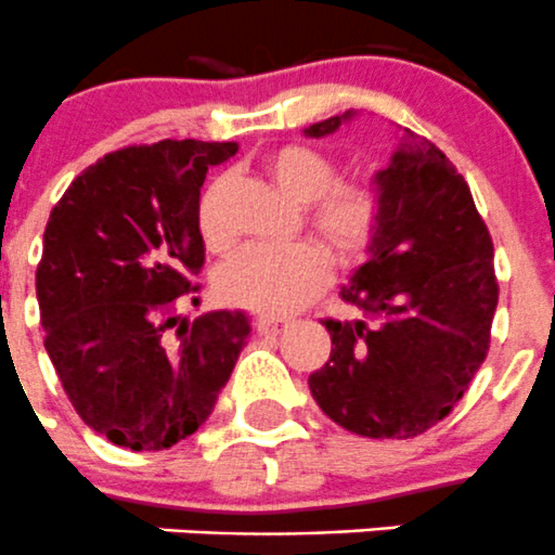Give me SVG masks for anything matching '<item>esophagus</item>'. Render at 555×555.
<instances>
[{"label": "esophagus", "mask_w": 555, "mask_h": 555, "mask_svg": "<svg viewBox=\"0 0 555 555\" xmlns=\"http://www.w3.org/2000/svg\"><path fill=\"white\" fill-rule=\"evenodd\" d=\"M287 325V317H257L255 320V331L260 333V336H276V333H282Z\"/></svg>", "instance_id": "1"}]
</instances>
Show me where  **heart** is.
<instances>
[{
	"instance_id": "1",
	"label": "heart",
	"mask_w": 555,
	"mask_h": 555,
	"mask_svg": "<svg viewBox=\"0 0 555 555\" xmlns=\"http://www.w3.org/2000/svg\"><path fill=\"white\" fill-rule=\"evenodd\" d=\"M273 184L295 203H311L309 224L338 262L365 255L379 222V203L365 184H336V165L309 146H282L266 159ZM219 184L197 206V230L208 246L228 241L217 217ZM331 279V260L314 241L246 246L219 266L217 293L224 304L257 314H289L309 304Z\"/></svg>"
}]
</instances>
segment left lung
Listing matches in <instances>:
<instances>
[{
	"mask_svg": "<svg viewBox=\"0 0 555 555\" xmlns=\"http://www.w3.org/2000/svg\"><path fill=\"white\" fill-rule=\"evenodd\" d=\"M352 118L347 111L304 134L325 138ZM374 192L369 260L341 287L360 314L322 322L333 347L309 390L358 437L412 439L448 417L486 360L499 304L493 244L464 176L409 129Z\"/></svg>",
	"mask_w": 555,
	"mask_h": 555,
	"instance_id": "1",
	"label": "left lung"
}]
</instances>
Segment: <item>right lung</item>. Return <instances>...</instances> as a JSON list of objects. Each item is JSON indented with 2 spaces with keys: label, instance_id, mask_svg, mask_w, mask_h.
I'll return each mask as SVG.
<instances>
[{
  "label": "right lung",
  "instance_id": "right-lung-1",
  "mask_svg": "<svg viewBox=\"0 0 555 555\" xmlns=\"http://www.w3.org/2000/svg\"><path fill=\"white\" fill-rule=\"evenodd\" d=\"M235 143L159 141L102 157L53 206L37 266L46 352L80 421L129 450L195 434L251 325L244 311L176 314L206 246L201 186Z\"/></svg>",
  "mask_w": 555,
  "mask_h": 555
}]
</instances>
